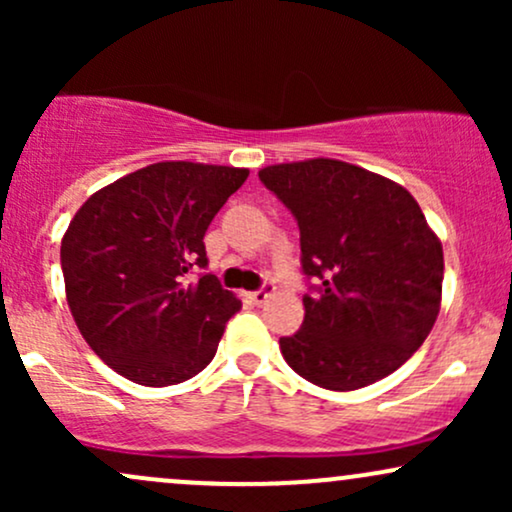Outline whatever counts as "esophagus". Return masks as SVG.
Wrapping results in <instances>:
<instances>
[{
	"label": "esophagus",
	"instance_id": "34e87169",
	"mask_svg": "<svg viewBox=\"0 0 512 512\" xmlns=\"http://www.w3.org/2000/svg\"><path fill=\"white\" fill-rule=\"evenodd\" d=\"M272 291H274V281H264V284L260 286V289L250 293V301H252V303H257V305L267 303V298L272 296Z\"/></svg>",
	"mask_w": 512,
	"mask_h": 512
}]
</instances>
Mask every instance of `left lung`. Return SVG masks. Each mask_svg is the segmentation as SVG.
I'll return each instance as SVG.
<instances>
[{"label": "left lung", "mask_w": 512, "mask_h": 512, "mask_svg": "<svg viewBox=\"0 0 512 512\" xmlns=\"http://www.w3.org/2000/svg\"><path fill=\"white\" fill-rule=\"evenodd\" d=\"M301 231V330L286 363L325 390H358L395 373L440 310L443 248L424 211L392 180L313 158L260 170Z\"/></svg>", "instance_id": "8db88e82"}]
</instances>
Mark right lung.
<instances>
[{"mask_svg": "<svg viewBox=\"0 0 512 512\" xmlns=\"http://www.w3.org/2000/svg\"><path fill=\"white\" fill-rule=\"evenodd\" d=\"M245 180V168L154 163L88 197L69 223L60 260L74 322L132 383H182L214 358L240 301L204 272V233Z\"/></svg>", "mask_w": 512, "mask_h": 512, "instance_id": "right-lung-1", "label": "right lung"}]
</instances>
